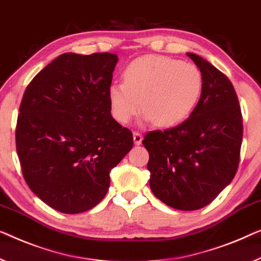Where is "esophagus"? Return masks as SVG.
<instances>
[{
	"mask_svg": "<svg viewBox=\"0 0 261 261\" xmlns=\"http://www.w3.org/2000/svg\"><path fill=\"white\" fill-rule=\"evenodd\" d=\"M142 141H143V135L141 134V132L135 131L134 132V142H135V144H137V145H139V144L142 143Z\"/></svg>",
	"mask_w": 261,
	"mask_h": 261,
	"instance_id": "obj_1",
	"label": "esophagus"
}]
</instances>
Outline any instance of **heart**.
Returning a JSON list of instances; mask_svg holds the SVG:
<instances>
[{
    "mask_svg": "<svg viewBox=\"0 0 261 261\" xmlns=\"http://www.w3.org/2000/svg\"><path fill=\"white\" fill-rule=\"evenodd\" d=\"M201 90L203 75L197 65L149 55L127 64L123 84L110 85L108 97L111 115L120 124L129 123L143 108L155 125L172 126L191 114Z\"/></svg>",
    "mask_w": 261,
    "mask_h": 261,
    "instance_id": "b5f03b06",
    "label": "heart"
}]
</instances>
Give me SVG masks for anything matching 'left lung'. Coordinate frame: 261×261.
I'll list each match as a JSON object with an SVG mask.
<instances>
[{
	"mask_svg": "<svg viewBox=\"0 0 261 261\" xmlns=\"http://www.w3.org/2000/svg\"><path fill=\"white\" fill-rule=\"evenodd\" d=\"M203 75L199 102L179 125L145 135L150 188L170 207L193 211L208 205L234 178L243 142L238 96L226 75L188 53Z\"/></svg>",
	"mask_w": 261,
	"mask_h": 261,
	"instance_id": "8db88e82",
	"label": "left lung"
}]
</instances>
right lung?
<instances>
[{
	"mask_svg": "<svg viewBox=\"0 0 261 261\" xmlns=\"http://www.w3.org/2000/svg\"><path fill=\"white\" fill-rule=\"evenodd\" d=\"M117 55L67 53L27 87L16 151L31 191L62 213H81L106 197L110 171L132 149V132L112 118L108 91Z\"/></svg>",
	"mask_w": 261,
	"mask_h": 261,
	"instance_id": "right-lung-1",
	"label": "right lung"
}]
</instances>
